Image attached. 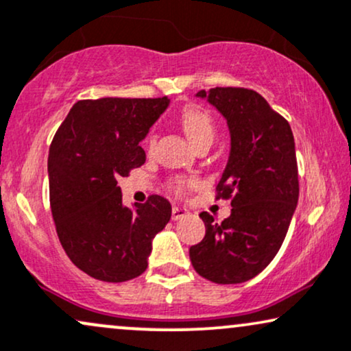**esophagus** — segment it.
<instances>
[{
  "mask_svg": "<svg viewBox=\"0 0 351 351\" xmlns=\"http://www.w3.org/2000/svg\"><path fill=\"white\" fill-rule=\"evenodd\" d=\"M189 215V210L186 207H173L171 210V220H181L184 219V217Z\"/></svg>",
  "mask_w": 351,
  "mask_h": 351,
  "instance_id": "1",
  "label": "esophagus"
}]
</instances>
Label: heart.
<instances>
[{
  "instance_id": "heart-1",
  "label": "heart",
  "mask_w": 351,
  "mask_h": 351,
  "mask_svg": "<svg viewBox=\"0 0 351 351\" xmlns=\"http://www.w3.org/2000/svg\"><path fill=\"white\" fill-rule=\"evenodd\" d=\"M181 124H183V130L188 136V139L194 145L201 144L202 141H214L215 136V124L214 119H212L210 114H208L206 110L201 108V106H188L184 108L180 114ZM155 136L150 134L149 144H154ZM193 184V181L189 180H176L175 188L176 191H183L184 188Z\"/></svg>"
}]
</instances>
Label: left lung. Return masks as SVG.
<instances>
[{"label": "left lung", "instance_id": "left-lung-1", "mask_svg": "<svg viewBox=\"0 0 351 351\" xmlns=\"http://www.w3.org/2000/svg\"><path fill=\"white\" fill-rule=\"evenodd\" d=\"M230 131V154L217 189L232 199L221 223L202 212L206 237L191 246V264L215 283L251 280L270 264L290 227L298 202L293 132L263 95L250 88L215 87L197 92Z\"/></svg>", "mask_w": 351, "mask_h": 351}]
</instances>
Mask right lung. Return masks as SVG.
<instances>
[{
    "mask_svg": "<svg viewBox=\"0 0 351 351\" xmlns=\"http://www.w3.org/2000/svg\"><path fill=\"white\" fill-rule=\"evenodd\" d=\"M170 105L162 99H99L73 105L48 154L50 206L69 259L104 282H126L147 269L155 234L171 204L150 196L124 206L119 176L145 162L141 143Z\"/></svg>",
    "mask_w": 351,
    "mask_h": 351,
    "instance_id": "1",
    "label": "right lung"
}]
</instances>
